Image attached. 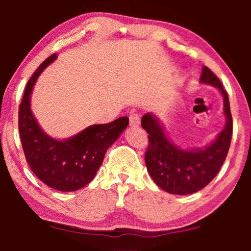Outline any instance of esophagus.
<instances>
[{
  "instance_id": "esophagus-1",
  "label": "esophagus",
  "mask_w": 251,
  "mask_h": 251,
  "mask_svg": "<svg viewBox=\"0 0 251 251\" xmlns=\"http://www.w3.org/2000/svg\"><path fill=\"white\" fill-rule=\"evenodd\" d=\"M129 120H130V126H132V128H136V126H139L140 119H139L138 114H135V113H131V114L129 115Z\"/></svg>"
}]
</instances>
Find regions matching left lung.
<instances>
[{"label":"left lung","instance_id":"obj_1","mask_svg":"<svg viewBox=\"0 0 251 251\" xmlns=\"http://www.w3.org/2000/svg\"><path fill=\"white\" fill-rule=\"evenodd\" d=\"M200 82L221 91L226 118L224 129L207 147L180 149L170 142L155 115L146 113L142 118L143 129L149 133L145 153L147 171L157 186L170 194H192L207 186L218 174L231 145L233 122L227 92L219 78L205 66L202 67Z\"/></svg>","mask_w":251,"mask_h":251}]
</instances>
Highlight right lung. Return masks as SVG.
Wrapping results in <instances>:
<instances>
[{
	"mask_svg": "<svg viewBox=\"0 0 251 251\" xmlns=\"http://www.w3.org/2000/svg\"><path fill=\"white\" fill-rule=\"evenodd\" d=\"M56 58V53L47 58L26 85L19 105V133L26 161L35 176L54 190L73 192L94 179L106 151L125 131L129 119L123 116L106 125L90 126L63 140L48 136L30 111V95L37 77Z\"/></svg>",
	"mask_w": 251,
	"mask_h": 251,
	"instance_id": "obj_1",
	"label": "right lung"
}]
</instances>
